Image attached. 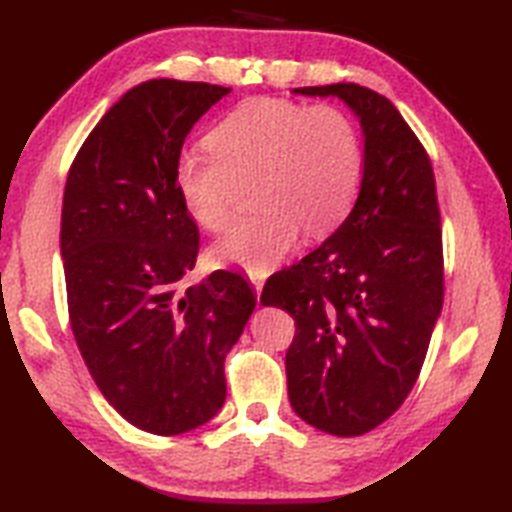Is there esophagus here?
I'll return each mask as SVG.
<instances>
[{
    "instance_id": "34e87169",
    "label": "esophagus",
    "mask_w": 512,
    "mask_h": 512,
    "mask_svg": "<svg viewBox=\"0 0 512 512\" xmlns=\"http://www.w3.org/2000/svg\"><path fill=\"white\" fill-rule=\"evenodd\" d=\"M250 284H253L255 292H257V297H259V292H262V288H264V279H262V275L250 273Z\"/></svg>"
}]
</instances>
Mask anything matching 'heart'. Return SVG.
Returning a JSON list of instances; mask_svg holds the SVG:
<instances>
[{"label": "heart", "instance_id": "1", "mask_svg": "<svg viewBox=\"0 0 512 512\" xmlns=\"http://www.w3.org/2000/svg\"><path fill=\"white\" fill-rule=\"evenodd\" d=\"M209 154H182L176 189L191 220L220 231L237 187L257 209L211 246L220 266L268 273L303 231L330 233L361 189L363 140L336 105L253 99L237 105L206 134Z\"/></svg>", "mask_w": 512, "mask_h": 512}]
</instances>
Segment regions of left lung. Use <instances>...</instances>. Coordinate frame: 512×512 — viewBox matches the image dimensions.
Masks as SVG:
<instances>
[{"label": "left lung", "instance_id": "8db88e82", "mask_svg": "<svg viewBox=\"0 0 512 512\" xmlns=\"http://www.w3.org/2000/svg\"><path fill=\"white\" fill-rule=\"evenodd\" d=\"M339 96L365 136L350 215L310 255L266 281L264 306L295 319L288 398L301 420L341 438L394 413L418 380L444 299L440 206L431 160L383 94L358 83L297 88Z\"/></svg>", "mask_w": 512, "mask_h": 512}]
</instances>
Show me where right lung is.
Returning <instances> with one entry per match:
<instances>
[{
    "label": "right lung",
    "mask_w": 512,
    "mask_h": 512,
    "mask_svg": "<svg viewBox=\"0 0 512 512\" xmlns=\"http://www.w3.org/2000/svg\"><path fill=\"white\" fill-rule=\"evenodd\" d=\"M231 92L151 79L114 103L63 191L61 257L72 334L105 400L134 427L178 436L226 398L224 358L255 310L248 281L195 266L200 233L176 189L191 127Z\"/></svg>",
    "instance_id": "obj_1"
}]
</instances>
